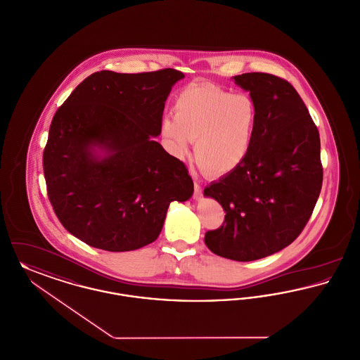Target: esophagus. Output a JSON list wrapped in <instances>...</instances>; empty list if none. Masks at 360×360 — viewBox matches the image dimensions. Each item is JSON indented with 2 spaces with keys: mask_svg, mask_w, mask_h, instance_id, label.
I'll use <instances>...</instances> for the list:
<instances>
[{
  "mask_svg": "<svg viewBox=\"0 0 360 360\" xmlns=\"http://www.w3.org/2000/svg\"><path fill=\"white\" fill-rule=\"evenodd\" d=\"M201 197H202V188H201V185L200 184H194V193H193V198L194 200H201Z\"/></svg>",
  "mask_w": 360,
  "mask_h": 360,
  "instance_id": "34e87169",
  "label": "esophagus"
}]
</instances>
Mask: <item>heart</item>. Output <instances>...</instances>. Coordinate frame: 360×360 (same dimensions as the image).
I'll return each instance as SVG.
<instances>
[{"label":"heart","instance_id":"1","mask_svg":"<svg viewBox=\"0 0 360 360\" xmlns=\"http://www.w3.org/2000/svg\"><path fill=\"white\" fill-rule=\"evenodd\" d=\"M258 122V106L248 94H233L213 83L185 86L175 98L174 115L163 120L162 131L176 156L194 153L212 176H224L246 160Z\"/></svg>","mask_w":360,"mask_h":360}]
</instances>
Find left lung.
Wrapping results in <instances>:
<instances>
[{
  "mask_svg": "<svg viewBox=\"0 0 360 360\" xmlns=\"http://www.w3.org/2000/svg\"><path fill=\"white\" fill-rule=\"evenodd\" d=\"M233 80L250 92L258 122L242 166L204 189L226 212L204 240L212 253L245 262L295 240L314 211L323 171L317 127L295 88L262 72Z\"/></svg>",
  "mask_w": 360,
  "mask_h": 360,
  "instance_id": "obj_1",
  "label": "left lung"
}]
</instances>
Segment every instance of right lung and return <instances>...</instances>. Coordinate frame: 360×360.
Segmentation results:
<instances>
[{
  "label": "right lung",
  "instance_id": "add662e5",
  "mask_svg": "<svg viewBox=\"0 0 360 360\" xmlns=\"http://www.w3.org/2000/svg\"><path fill=\"white\" fill-rule=\"evenodd\" d=\"M182 77L171 68L101 70L56 111L43 150L47 195L61 224L86 245L107 252L147 246L169 202L191 198L185 163L150 139L160 134L165 102ZM94 146L109 155L95 158Z\"/></svg>",
  "mask_w": 360,
  "mask_h": 360
}]
</instances>
